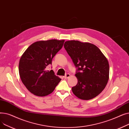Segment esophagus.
<instances>
[{
  "label": "esophagus",
  "instance_id": "esophagus-1",
  "mask_svg": "<svg viewBox=\"0 0 129 129\" xmlns=\"http://www.w3.org/2000/svg\"><path fill=\"white\" fill-rule=\"evenodd\" d=\"M70 76H71V75L70 74H66V75L64 76V78H65V79H67V78H69L70 77Z\"/></svg>",
  "mask_w": 129,
  "mask_h": 129
}]
</instances>
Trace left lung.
I'll list each match as a JSON object with an SVG mask.
<instances>
[{"mask_svg":"<svg viewBox=\"0 0 129 129\" xmlns=\"http://www.w3.org/2000/svg\"><path fill=\"white\" fill-rule=\"evenodd\" d=\"M64 48L77 68L78 82L72 87L78 98L89 100L97 96L107 84L109 75L108 61L97 46L78 41H68Z\"/></svg>","mask_w":129,"mask_h":129,"instance_id":"obj_1","label":"left lung"}]
</instances>
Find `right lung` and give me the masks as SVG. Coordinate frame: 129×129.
Returning <instances> with one entry per match:
<instances>
[{
    "label": "right lung",
    "mask_w": 129,
    "mask_h": 129,
    "mask_svg": "<svg viewBox=\"0 0 129 129\" xmlns=\"http://www.w3.org/2000/svg\"><path fill=\"white\" fill-rule=\"evenodd\" d=\"M64 40L40 41L28 47L20 58L19 72L22 82L36 96H45L55 89L61 79L53 70L46 71Z\"/></svg>",
    "instance_id": "1"
}]
</instances>
